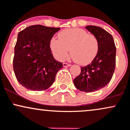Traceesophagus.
Here are the masks:
<instances>
[{
    "instance_id": "obj_1",
    "label": "esophagus",
    "mask_w": 130,
    "mask_h": 130,
    "mask_svg": "<svg viewBox=\"0 0 130 130\" xmlns=\"http://www.w3.org/2000/svg\"><path fill=\"white\" fill-rule=\"evenodd\" d=\"M62 65H63L64 67H69V66H71V64H70L66 63V62H63Z\"/></svg>"
}]
</instances>
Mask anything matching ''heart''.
<instances>
[{
  "label": "heart",
  "instance_id": "b5f03b06",
  "mask_svg": "<svg viewBox=\"0 0 130 130\" xmlns=\"http://www.w3.org/2000/svg\"><path fill=\"white\" fill-rule=\"evenodd\" d=\"M58 39L51 40L50 46L55 56L62 61L68 56L69 49L71 56L77 63L87 65L97 55L99 42L92 34L80 28L68 29L58 34Z\"/></svg>",
  "mask_w": 130,
  "mask_h": 130
}]
</instances>
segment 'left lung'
I'll use <instances>...</instances> for the list:
<instances>
[{
  "instance_id": "left-lung-1",
  "label": "left lung",
  "mask_w": 130,
  "mask_h": 130,
  "mask_svg": "<svg viewBox=\"0 0 130 130\" xmlns=\"http://www.w3.org/2000/svg\"><path fill=\"white\" fill-rule=\"evenodd\" d=\"M86 29L97 37L99 50L91 63L82 67L74 79L75 87L81 91L92 92L109 84L116 68V47L112 35L101 27L87 26Z\"/></svg>"
}]
</instances>
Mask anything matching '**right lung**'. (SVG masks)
Here are the masks:
<instances>
[{"mask_svg": "<svg viewBox=\"0 0 130 130\" xmlns=\"http://www.w3.org/2000/svg\"><path fill=\"white\" fill-rule=\"evenodd\" d=\"M59 27L40 24L29 26L18 33L13 61L17 79L32 91H43L53 84L62 62L54 59L50 41Z\"/></svg>", "mask_w": 130, "mask_h": 130, "instance_id": "1", "label": "right lung"}]
</instances>
